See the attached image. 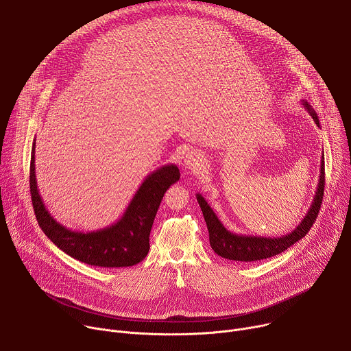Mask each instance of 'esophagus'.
Returning <instances> with one entry per match:
<instances>
[{
    "label": "esophagus",
    "instance_id": "34e87169",
    "mask_svg": "<svg viewBox=\"0 0 351 351\" xmlns=\"http://www.w3.org/2000/svg\"><path fill=\"white\" fill-rule=\"evenodd\" d=\"M184 167L189 169V171H198L202 169L203 165H204V157L199 154L198 152H194V149H191V152H189L184 157Z\"/></svg>",
    "mask_w": 351,
    "mask_h": 351
}]
</instances>
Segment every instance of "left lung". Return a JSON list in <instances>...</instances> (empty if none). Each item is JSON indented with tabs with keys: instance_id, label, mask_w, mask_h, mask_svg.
<instances>
[{
	"instance_id": "obj_1",
	"label": "left lung",
	"mask_w": 351,
	"mask_h": 351,
	"mask_svg": "<svg viewBox=\"0 0 351 351\" xmlns=\"http://www.w3.org/2000/svg\"><path fill=\"white\" fill-rule=\"evenodd\" d=\"M303 106L308 111V114L313 117L314 122L319 126V119L315 111L311 108V106L303 99ZM324 189H325V158L322 156L321 158V175L318 187L314 195V202L304 217V219L300 222V225L290 233L282 237H261V236H244V234H236L230 230H228L222 222L218 219L217 214L213 211V208L208 206V203L204 199V197L197 193V202L202 207L208 233H210V244L214 252L221 256L222 258L232 260V261H241V263H252L258 260H265L269 257H274L276 254H280L285 250H287L290 245H293L300 239H303L311 226L314 225L321 204L324 198Z\"/></svg>"
}]
</instances>
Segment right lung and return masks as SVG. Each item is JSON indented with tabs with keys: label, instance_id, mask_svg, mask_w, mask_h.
<instances>
[{
	"label": "right lung",
	"instance_id": "obj_1",
	"mask_svg": "<svg viewBox=\"0 0 351 351\" xmlns=\"http://www.w3.org/2000/svg\"><path fill=\"white\" fill-rule=\"evenodd\" d=\"M34 145L36 143L33 141L30 195L37 222L45 236L64 253L88 265L122 268L143 261L148 254L149 232L161 199L169 186L179 180V168L171 164L149 173L118 222L95 232H75L57 222L43 203L36 180Z\"/></svg>",
	"mask_w": 351,
	"mask_h": 351
}]
</instances>
